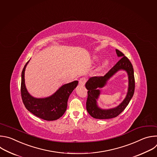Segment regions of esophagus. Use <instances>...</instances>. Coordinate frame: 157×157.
Masks as SVG:
<instances>
[{
	"label": "esophagus",
	"mask_w": 157,
	"mask_h": 157,
	"mask_svg": "<svg viewBox=\"0 0 157 157\" xmlns=\"http://www.w3.org/2000/svg\"><path fill=\"white\" fill-rule=\"evenodd\" d=\"M86 81H87V79H86V77H82V78H80V80H79V83H80L81 85L83 86V85H85V83L86 82Z\"/></svg>",
	"instance_id": "esophagus-1"
}]
</instances>
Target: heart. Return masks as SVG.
I'll list each match as a JSON object with an SVG mask.
<instances>
[{"label":"heart","mask_w":157,"mask_h":157,"mask_svg":"<svg viewBox=\"0 0 157 157\" xmlns=\"http://www.w3.org/2000/svg\"><path fill=\"white\" fill-rule=\"evenodd\" d=\"M108 62L106 61L105 63H104V66H106V65H108Z\"/></svg>","instance_id":"1"}]
</instances>
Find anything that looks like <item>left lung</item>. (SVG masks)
<instances>
[{"label": "left lung", "instance_id": "obj_1", "mask_svg": "<svg viewBox=\"0 0 157 157\" xmlns=\"http://www.w3.org/2000/svg\"><path fill=\"white\" fill-rule=\"evenodd\" d=\"M120 60L104 75L91 77L86 82L85 87L88 90V97L86 103V108L91 116L95 119H111L117 117L120 114L128 105L132 97H133L135 90V78L134 69L131 62L124 54L119 51L116 50ZM122 69L126 70L129 76V88L127 96L124 101L115 109L104 110L99 109L96 105V100L99 94V90L96 88L102 87L106 82V81L116 71Z\"/></svg>", "mask_w": 157, "mask_h": 157}]
</instances>
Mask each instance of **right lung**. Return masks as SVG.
<instances>
[{
    "label": "right lung",
    "mask_w": 157,
    "mask_h": 157,
    "mask_svg": "<svg viewBox=\"0 0 157 157\" xmlns=\"http://www.w3.org/2000/svg\"><path fill=\"white\" fill-rule=\"evenodd\" d=\"M28 62L23 69L21 81V96L25 108L36 116L46 121H54L60 118L66 111L69 95L78 85V81L62 86L50 97L33 98L28 93L25 85V70Z\"/></svg>",
    "instance_id": "right-lung-1"
}]
</instances>
